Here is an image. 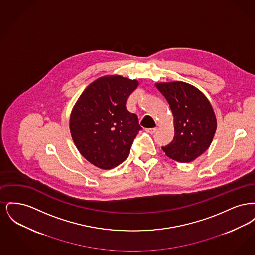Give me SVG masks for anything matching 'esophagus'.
I'll list each match as a JSON object with an SVG mask.
<instances>
[{
	"label": "esophagus",
	"instance_id": "esophagus-1",
	"mask_svg": "<svg viewBox=\"0 0 255 255\" xmlns=\"http://www.w3.org/2000/svg\"><path fill=\"white\" fill-rule=\"evenodd\" d=\"M157 128L156 127H154V128H148V129H146V132L147 133H155L156 132H157Z\"/></svg>",
	"mask_w": 255,
	"mask_h": 255
}]
</instances>
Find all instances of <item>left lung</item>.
<instances>
[{
    "label": "left lung",
    "instance_id": "left-lung-1",
    "mask_svg": "<svg viewBox=\"0 0 255 255\" xmlns=\"http://www.w3.org/2000/svg\"><path fill=\"white\" fill-rule=\"evenodd\" d=\"M166 98L174 117V138L162 147L168 158L187 163L204 154L217 129L213 107L198 88L182 81L156 83Z\"/></svg>",
    "mask_w": 255,
    "mask_h": 255
}]
</instances>
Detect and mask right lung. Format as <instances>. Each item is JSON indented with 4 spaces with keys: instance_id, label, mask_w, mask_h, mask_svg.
<instances>
[{
    "instance_id": "1",
    "label": "right lung",
    "mask_w": 255,
    "mask_h": 255,
    "mask_svg": "<svg viewBox=\"0 0 255 255\" xmlns=\"http://www.w3.org/2000/svg\"><path fill=\"white\" fill-rule=\"evenodd\" d=\"M136 79L113 74L97 78L78 97L70 116L73 142L84 158L103 170L120 165L141 126L126 101Z\"/></svg>"
}]
</instances>
